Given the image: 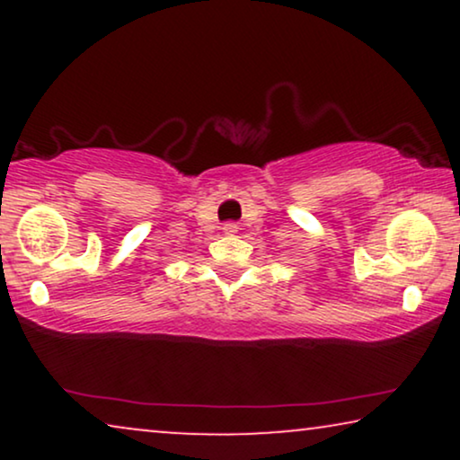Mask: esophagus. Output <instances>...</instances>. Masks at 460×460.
I'll list each match as a JSON object with an SVG mask.
<instances>
[{
  "label": "esophagus",
  "mask_w": 460,
  "mask_h": 460,
  "mask_svg": "<svg viewBox=\"0 0 460 460\" xmlns=\"http://www.w3.org/2000/svg\"><path fill=\"white\" fill-rule=\"evenodd\" d=\"M234 228H236V226H232V224H226V232H234Z\"/></svg>",
  "instance_id": "1"
}]
</instances>
